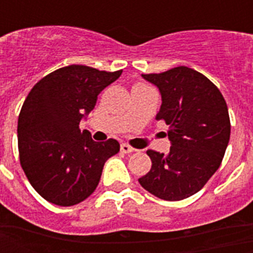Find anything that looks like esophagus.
Returning a JSON list of instances; mask_svg holds the SVG:
<instances>
[{"instance_id": "34e87169", "label": "esophagus", "mask_w": 253, "mask_h": 253, "mask_svg": "<svg viewBox=\"0 0 253 253\" xmlns=\"http://www.w3.org/2000/svg\"><path fill=\"white\" fill-rule=\"evenodd\" d=\"M121 150L123 153H132V152H134V149H132L130 145H127V143H122Z\"/></svg>"}]
</instances>
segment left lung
<instances>
[{"mask_svg":"<svg viewBox=\"0 0 253 253\" xmlns=\"http://www.w3.org/2000/svg\"><path fill=\"white\" fill-rule=\"evenodd\" d=\"M161 94L156 119L164 121L169 153L148 150L152 169L139 184L164 201H181L202 190L219 168L230 138L226 101L214 84L186 66L142 74Z\"/></svg>","mask_w":253,"mask_h":253,"instance_id":"left-lung-1","label":"left lung"}]
</instances>
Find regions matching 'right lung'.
I'll return each instance as SVG.
<instances>
[{
	"label": "right lung",
	"instance_id": "1",
	"mask_svg": "<svg viewBox=\"0 0 253 253\" xmlns=\"http://www.w3.org/2000/svg\"><path fill=\"white\" fill-rule=\"evenodd\" d=\"M121 74L70 65L31 89L17 123L20 164L47 202L73 206L85 201L99 184L105 161L119 152L116 139L96 142L78 126Z\"/></svg>",
	"mask_w": 253,
	"mask_h": 253
}]
</instances>
